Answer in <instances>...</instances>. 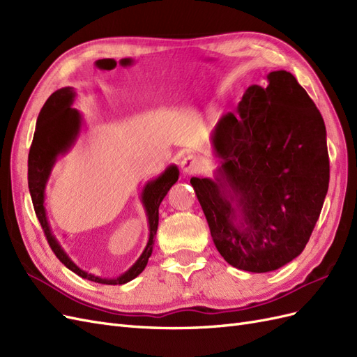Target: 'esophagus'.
Listing matches in <instances>:
<instances>
[{"instance_id": "obj_1", "label": "esophagus", "mask_w": 357, "mask_h": 357, "mask_svg": "<svg viewBox=\"0 0 357 357\" xmlns=\"http://www.w3.org/2000/svg\"><path fill=\"white\" fill-rule=\"evenodd\" d=\"M201 165H202L201 158L197 156V155L185 156L181 160V164H180L183 174H193V172H197L201 168Z\"/></svg>"}]
</instances>
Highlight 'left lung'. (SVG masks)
Returning a JSON list of instances; mask_svg holds the SVG:
<instances>
[{"mask_svg":"<svg viewBox=\"0 0 357 357\" xmlns=\"http://www.w3.org/2000/svg\"><path fill=\"white\" fill-rule=\"evenodd\" d=\"M219 167L192 177L215 248L229 265L269 273L304 250L329 188L326 128L294 74L248 86L238 116L213 131Z\"/></svg>","mask_w":357,"mask_h":357,"instance_id":"8db88e82","label":"left lung"}]
</instances>
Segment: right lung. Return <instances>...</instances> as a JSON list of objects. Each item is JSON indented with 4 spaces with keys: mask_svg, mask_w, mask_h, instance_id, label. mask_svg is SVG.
Wrapping results in <instances>:
<instances>
[{
    "mask_svg": "<svg viewBox=\"0 0 357 357\" xmlns=\"http://www.w3.org/2000/svg\"><path fill=\"white\" fill-rule=\"evenodd\" d=\"M75 98H77V91L71 88V86L61 88L49 96V100L43 105V109L38 114L34 139H32L28 155V188L31 193V199L32 204H34V210L38 222L47 236V241L52 247L53 253L56 255V257L63 265L71 269L73 273L80 275L82 278L89 280V282L113 286L125 284L143 273V269L149 262V257L152 256L159 223V205L162 199L165 198L171 186L178 180L180 171L177 165L171 164L165 168L162 174H159L156 178L149 180L143 186L139 201H142L147 215L149 240L143 253L139 255L135 264L129 268L128 271H125L119 277L109 278L95 275L79 268L73 262V259L67 255V252L63 250L62 245L56 240L55 234L52 232L45 204L46 186L53 167H55L58 158L67 155L74 147L82 132L84 121L83 114L77 109H73Z\"/></svg>",
    "mask_w": 357,
    "mask_h": 357,
    "instance_id": "obj_1",
    "label": "right lung"
}]
</instances>
